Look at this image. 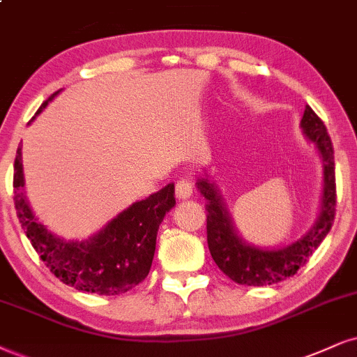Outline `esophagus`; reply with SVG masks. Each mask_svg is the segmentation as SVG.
Masks as SVG:
<instances>
[{
  "mask_svg": "<svg viewBox=\"0 0 357 357\" xmlns=\"http://www.w3.org/2000/svg\"><path fill=\"white\" fill-rule=\"evenodd\" d=\"M192 193H193V185H192L190 180L180 178L178 182L175 183V195H177L180 200L190 199Z\"/></svg>",
  "mask_w": 357,
  "mask_h": 357,
  "instance_id": "1",
  "label": "esophagus"
}]
</instances>
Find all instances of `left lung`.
Here are the masks:
<instances>
[{
  "mask_svg": "<svg viewBox=\"0 0 357 357\" xmlns=\"http://www.w3.org/2000/svg\"><path fill=\"white\" fill-rule=\"evenodd\" d=\"M301 129L321 153L324 165V193L319 220L296 243L281 250H261L241 240L233 228L222 197L206 178L199 180L202 195L206 199V241L213 261L228 278L245 286L275 284L296 275L314 250L326 238L336 215V174L334 151L326 126L310 105L301 119Z\"/></svg>",
  "mask_w": 357,
  "mask_h": 357,
  "instance_id": "left-lung-1",
  "label": "left lung"
}]
</instances>
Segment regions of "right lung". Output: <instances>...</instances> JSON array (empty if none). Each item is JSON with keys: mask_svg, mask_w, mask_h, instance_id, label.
<instances>
[{"mask_svg": "<svg viewBox=\"0 0 357 357\" xmlns=\"http://www.w3.org/2000/svg\"><path fill=\"white\" fill-rule=\"evenodd\" d=\"M57 92L44 100L41 112ZM21 145L15 158V208L26 236L44 265L64 284L87 293L114 296L135 288L147 278L152 266L158 225L175 206L174 183L124 210L102 231L86 241L57 238L41 225L23 195Z\"/></svg>", "mask_w": 357, "mask_h": 357, "instance_id": "obj_1", "label": "right lung"}]
</instances>
